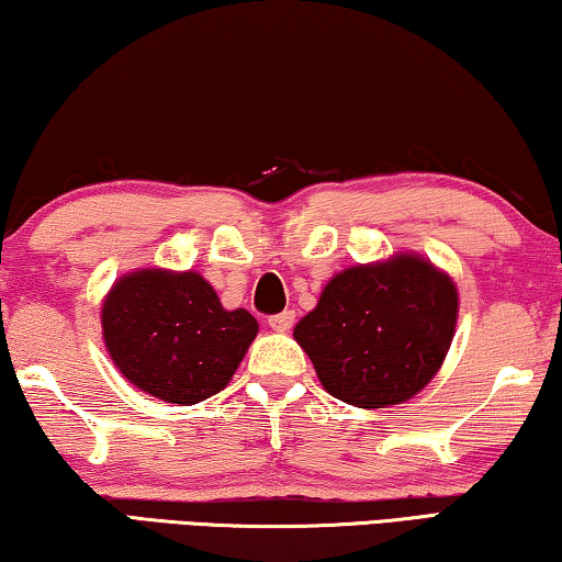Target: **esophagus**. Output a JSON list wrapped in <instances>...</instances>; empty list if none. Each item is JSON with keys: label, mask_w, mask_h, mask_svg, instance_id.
Listing matches in <instances>:
<instances>
[{"label": "esophagus", "mask_w": 562, "mask_h": 562, "mask_svg": "<svg viewBox=\"0 0 562 562\" xmlns=\"http://www.w3.org/2000/svg\"><path fill=\"white\" fill-rule=\"evenodd\" d=\"M294 319H296L294 312H281L268 319V327H271L273 331H289L291 327H294Z\"/></svg>", "instance_id": "34e87169"}]
</instances>
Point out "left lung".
Listing matches in <instances>:
<instances>
[{
	"instance_id": "left-lung-1",
	"label": "left lung",
	"mask_w": 562,
	"mask_h": 562,
	"mask_svg": "<svg viewBox=\"0 0 562 562\" xmlns=\"http://www.w3.org/2000/svg\"><path fill=\"white\" fill-rule=\"evenodd\" d=\"M457 319L451 276L420 254L397 250L331 276L294 339L329 395L355 408H390L436 378Z\"/></svg>"
}]
</instances>
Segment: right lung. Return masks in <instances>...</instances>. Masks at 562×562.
<instances>
[{
  "label": "right lung",
  "mask_w": 562,
  "mask_h": 562,
  "mask_svg": "<svg viewBox=\"0 0 562 562\" xmlns=\"http://www.w3.org/2000/svg\"><path fill=\"white\" fill-rule=\"evenodd\" d=\"M103 345L142 393L194 405L221 393L258 335L256 316L225 308L198 271L136 268L101 304Z\"/></svg>",
  "instance_id": "right-lung-1"
}]
</instances>
